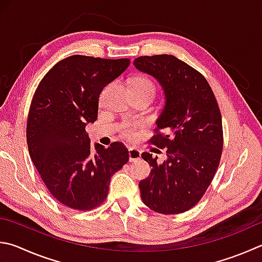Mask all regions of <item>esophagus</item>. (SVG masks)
Masks as SVG:
<instances>
[{"mask_svg": "<svg viewBox=\"0 0 262 262\" xmlns=\"http://www.w3.org/2000/svg\"><path fill=\"white\" fill-rule=\"evenodd\" d=\"M141 159V150L137 147H130L129 149V161L134 163V161H139Z\"/></svg>", "mask_w": 262, "mask_h": 262, "instance_id": "34e87169", "label": "esophagus"}]
</instances>
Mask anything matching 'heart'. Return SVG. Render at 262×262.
Wrapping results in <instances>:
<instances>
[{
    "label": "heart",
    "mask_w": 262,
    "mask_h": 262,
    "mask_svg": "<svg viewBox=\"0 0 262 262\" xmlns=\"http://www.w3.org/2000/svg\"><path fill=\"white\" fill-rule=\"evenodd\" d=\"M130 88L145 90V92H149L152 96H155V93H156V87L154 82H152L150 79H147L146 77H143V75H139V77L133 79V81L130 83ZM136 128H137L136 125H133V123H129V122H125L120 126V133L123 137H126V139L133 140L137 135Z\"/></svg>",
    "instance_id": "heart-1"
}]
</instances>
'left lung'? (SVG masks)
<instances>
[{
    "mask_svg": "<svg viewBox=\"0 0 262 262\" xmlns=\"http://www.w3.org/2000/svg\"><path fill=\"white\" fill-rule=\"evenodd\" d=\"M134 66L157 79L166 99L150 143L166 149L167 160L142 154L152 169L139 184L141 198L157 213H183L201 201L220 164V108L204 75L175 56H141Z\"/></svg>",
    "mask_w": 262,
    "mask_h": 262,
    "instance_id": "8db88e82",
    "label": "left lung"
}]
</instances>
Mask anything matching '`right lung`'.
Returning a JSON list of instances; mask_svg holds the SVG:
<instances>
[{
  "label": "right lung",
  "mask_w": 262,
  "mask_h": 262,
  "mask_svg": "<svg viewBox=\"0 0 262 262\" xmlns=\"http://www.w3.org/2000/svg\"><path fill=\"white\" fill-rule=\"evenodd\" d=\"M129 59L74 55L47 73L28 112V152L50 193L70 208L89 211L108 193L112 175L128 159L127 147H90L85 126L96 121L103 88L123 73Z\"/></svg>",
  "instance_id": "1"
}]
</instances>
